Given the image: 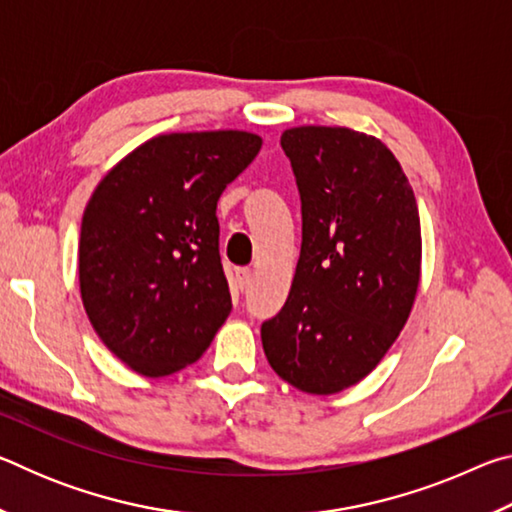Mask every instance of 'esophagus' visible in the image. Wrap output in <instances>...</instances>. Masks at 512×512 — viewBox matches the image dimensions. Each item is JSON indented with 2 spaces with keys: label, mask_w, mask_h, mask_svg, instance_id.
<instances>
[{
  "label": "esophagus",
  "mask_w": 512,
  "mask_h": 512,
  "mask_svg": "<svg viewBox=\"0 0 512 512\" xmlns=\"http://www.w3.org/2000/svg\"><path fill=\"white\" fill-rule=\"evenodd\" d=\"M250 280H253V273H250L248 268H237V271H235V282H237L239 291H248Z\"/></svg>",
  "instance_id": "obj_1"
}]
</instances>
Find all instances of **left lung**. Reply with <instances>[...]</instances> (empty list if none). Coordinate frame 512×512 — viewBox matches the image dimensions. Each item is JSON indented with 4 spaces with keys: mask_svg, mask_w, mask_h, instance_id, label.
I'll list each match as a JSON object with an SVG mask.
<instances>
[{
    "mask_svg": "<svg viewBox=\"0 0 512 512\" xmlns=\"http://www.w3.org/2000/svg\"><path fill=\"white\" fill-rule=\"evenodd\" d=\"M280 144L302 203L289 298L262 325L264 354L291 386L341 393L400 336L420 284V216L409 178L377 137L298 126Z\"/></svg>",
    "mask_w": 512,
    "mask_h": 512,
    "instance_id": "8db88e82",
    "label": "left lung"
}]
</instances>
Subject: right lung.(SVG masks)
Segmentation results:
<instances>
[{"mask_svg": "<svg viewBox=\"0 0 512 512\" xmlns=\"http://www.w3.org/2000/svg\"><path fill=\"white\" fill-rule=\"evenodd\" d=\"M259 149L262 137L246 131L158 135L94 189L79 241L83 307L140 375L198 361L228 318L216 203Z\"/></svg>", "mask_w": 512, "mask_h": 512, "instance_id": "right-lung-1", "label": "right lung"}]
</instances>
